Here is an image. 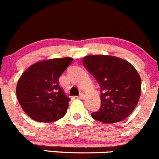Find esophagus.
<instances>
[{
  "mask_svg": "<svg viewBox=\"0 0 159 159\" xmlns=\"http://www.w3.org/2000/svg\"><path fill=\"white\" fill-rule=\"evenodd\" d=\"M84 97H85V94L83 93H81L80 94L79 97H78V98L81 99V100H82V99H83V98H84Z\"/></svg>",
  "mask_w": 159,
  "mask_h": 159,
  "instance_id": "34e87169",
  "label": "esophagus"
}]
</instances>
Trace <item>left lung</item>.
Returning <instances> with one entry per match:
<instances>
[{
  "mask_svg": "<svg viewBox=\"0 0 159 159\" xmlns=\"http://www.w3.org/2000/svg\"><path fill=\"white\" fill-rule=\"evenodd\" d=\"M85 68L100 87L101 106L91 116L98 121L113 124L121 121L134 110L141 96V80L128 61L111 56L83 58Z\"/></svg>",
  "mask_w": 159,
  "mask_h": 159,
  "instance_id": "8db88e82",
  "label": "left lung"
}]
</instances>
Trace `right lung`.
Instances as JSON below:
<instances>
[{
  "label": "right lung",
  "instance_id": "add662e5",
  "mask_svg": "<svg viewBox=\"0 0 159 159\" xmlns=\"http://www.w3.org/2000/svg\"><path fill=\"white\" fill-rule=\"evenodd\" d=\"M73 58L52 59L33 64L18 80L16 94L23 111L33 120L52 122L66 113L70 97L59 84Z\"/></svg>",
  "mask_w": 159,
  "mask_h": 159
}]
</instances>
